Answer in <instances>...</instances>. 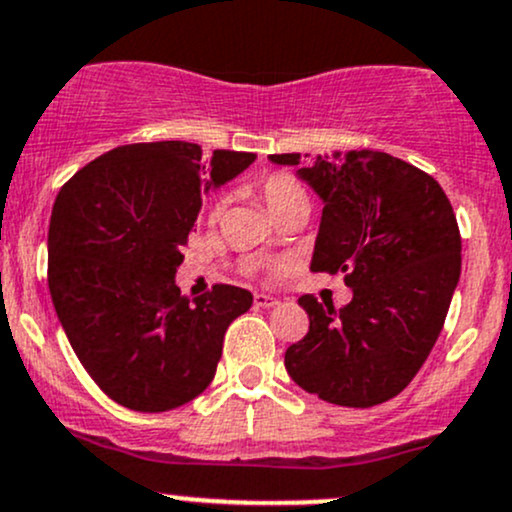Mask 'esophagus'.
Listing matches in <instances>:
<instances>
[{"instance_id": "esophagus-1", "label": "esophagus", "mask_w": 512, "mask_h": 512, "mask_svg": "<svg viewBox=\"0 0 512 512\" xmlns=\"http://www.w3.org/2000/svg\"><path fill=\"white\" fill-rule=\"evenodd\" d=\"M277 299H274V296H269V294H255V306H260V308H274L277 306Z\"/></svg>"}]
</instances>
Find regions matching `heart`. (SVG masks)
Returning a JSON list of instances; mask_svg holds the SVG:
<instances>
[{
	"instance_id": "heart-1",
	"label": "heart",
	"mask_w": 512,
	"mask_h": 512,
	"mask_svg": "<svg viewBox=\"0 0 512 512\" xmlns=\"http://www.w3.org/2000/svg\"><path fill=\"white\" fill-rule=\"evenodd\" d=\"M257 192H260L262 201L267 204V209L274 213L277 218L286 216L291 211H301V209H311V196H308V189L303 187L301 179H296L294 174L289 172H272L257 184ZM223 201L218 199L213 204L211 216H218L221 211Z\"/></svg>"
}]
</instances>
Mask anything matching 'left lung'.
<instances>
[{"instance_id":"1","label":"left lung","mask_w":512,"mask_h":512,"mask_svg":"<svg viewBox=\"0 0 512 512\" xmlns=\"http://www.w3.org/2000/svg\"><path fill=\"white\" fill-rule=\"evenodd\" d=\"M299 177L325 204L311 272L345 274L352 301L335 311L301 296L311 325L286 372L335 406H379L411 384L445 325L462 272L457 216L428 172L379 150L318 155Z\"/></svg>"}]
</instances>
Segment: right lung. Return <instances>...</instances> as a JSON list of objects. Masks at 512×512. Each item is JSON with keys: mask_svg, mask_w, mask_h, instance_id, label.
Returning a JSON list of instances; mask_svg holds the SVG:
<instances>
[{"mask_svg": "<svg viewBox=\"0 0 512 512\" xmlns=\"http://www.w3.org/2000/svg\"><path fill=\"white\" fill-rule=\"evenodd\" d=\"M255 153L196 143H131L77 170L55 196L48 289L72 350L121 406L162 413L211 384L223 335L252 306L247 289L216 284L189 301L174 284L204 194Z\"/></svg>", "mask_w": 512, "mask_h": 512, "instance_id": "add662e5", "label": "right lung"}]
</instances>
